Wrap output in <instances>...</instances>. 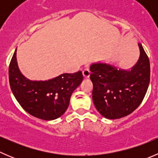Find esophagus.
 <instances>
[{
  "instance_id": "34e87169",
  "label": "esophagus",
  "mask_w": 158,
  "mask_h": 158,
  "mask_svg": "<svg viewBox=\"0 0 158 158\" xmlns=\"http://www.w3.org/2000/svg\"><path fill=\"white\" fill-rule=\"evenodd\" d=\"M82 75H83L84 78H89L90 76V71L89 69H85L82 71Z\"/></svg>"
}]
</instances>
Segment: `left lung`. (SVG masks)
<instances>
[{"label":"left lung","instance_id":"1","mask_svg":"<svg viewBox=\"0 0 158 158\" xmlns=\"http://www.w3.org/2000/svg\"><path fill=\"white\" fill-rule=\"evenodd\" d=\"M140 57L131 70L118 69L106 63L91 66L92 100L105 118L117 119L128 115L140 106L150 82V62L141 44Z\"/></svg>","mask_w":158,"mask_h":158}]
</instances>
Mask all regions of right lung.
I'll use <instances>...</instances> for the list:
<instances>
[{
    "label": "right lung",
    "mask_w": 158,
    "mask_h": 158,
    "mask_svg": "<svg viewBox=\"0 0 158 158\" xmlns=\"http://www.w3.org/2000/svg\"><path fill=\"white\" fill-rule=\"evenodd\" d=\"M17 49L9 65V82L13 94L27 112L38 118L54 120L64 114L72 93L82 82L81 71L64 73L48 81H31L18 69Z\"/></svg>",
    "instance_id": "obj_1"
}]
</instances>
